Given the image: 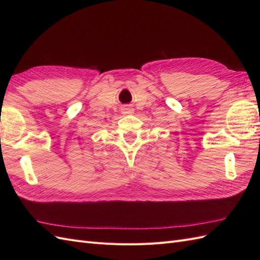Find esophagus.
<instances>
[{"mask_svg":"<svg viewBox=\"0 0 260 260\" xmlns=\"http://www.w3.org/2000/svg\"><path fill=\"white\" fill-rule=\"evenodd\" d=\"M132 111H131V108L129 107V106H123L122 107V113L123 114H129V113H131Z\"/></svg>","mask_w":260,"mask_h":260,"instance_id":"esophagus-1","label":"esophagus"}]
</instances>
